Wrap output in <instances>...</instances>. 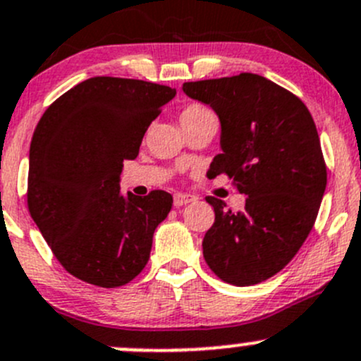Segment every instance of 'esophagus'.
Returning a JSON list of instances; mask_svg holds the SVG:
<instances>
[{"label":"esophagus","instance_id":"1","mask_svg":"<svg viewBox=\"0 0 361 361\" xmlns=\"http://www.w3.org/2000/svg\"><path fill=\"white\" fill-rule=\"evenodd\" d=\"M194 201H195V197H194V195H190V194H174V199H173L174 206H176V207L187 206L188 202H194Z\"/></svg>","mask_w":361,"mask_h":361}]
</instances>
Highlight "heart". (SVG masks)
I'll use <instances>...</instances> for the list:
<instances>
[{"label": "heart", "mask_w": 361, "mask_h": 361, "mask_svg": "<svg viewBox=\"0 0 361 361\" xmlns=\"http://www.w3.org/2000/svg\"><path fill=\"white\" fill-rule=\"evenodd\" d=\"M201 111H207V108L201 106V104H190V106H187L183 111H181L180 118H183V116H188V115H195V113H201Z\"/></svg>", "instance_id": "heart-1"}]
</instances>
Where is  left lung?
<instances>
[{
    "instance_id": "obj_1",
    "label": "left lung",
    "mask_w": 361,
    "mask_h": 361,
    "mask_svg": "<svg viewBox=\"0 0 361 361\" xmlns=\"http://www.w3.org/2000/svg\"><path fill=\"white\" fill-rule=\"evenodd\" d=\"M188 97L220 118L221 154L207 176L227 174L245 211L214 197V224L202 241L204 260L225 283L250 286L278 274L307 239L326 188V166L305 104L253 73L183 83Z\"/></svg>"
}]
</instances>
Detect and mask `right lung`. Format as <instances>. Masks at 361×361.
I'll return each instance as SVG.
<instances>
[{"instance_id": "add662e5", "label": "right lung", "mask_w": 361, "mask_h": 361, "mask_svg": "<svg viewBox=\"0 0 361 361\" xmlns=\"http://www.w3.org/2000/svg\"><path fill=\"white\" fill-rule=\"evenodd\" d=\"M176 90L133 78L94 76L54 101L29 148L27 207L64 269L90 285L133 281L150 258L173 197L120 194L123 160Z\"/></svg>"}]
</instances>
